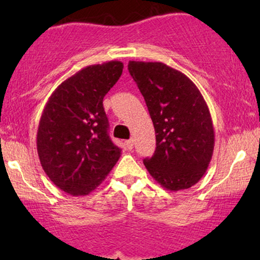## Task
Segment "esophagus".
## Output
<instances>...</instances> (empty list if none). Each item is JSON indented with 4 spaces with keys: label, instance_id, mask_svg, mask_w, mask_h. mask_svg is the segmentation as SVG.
<instances>
[{
    "label": "esophagus",
    "instance_id": "obj_1",
    "mask_svg": "<svg viewBox=\"0 0 260 260\" xmlns=\"http://www.w3.org/2000/svg\"><path fill=\"white\" fill-rule=\"evenodd\" d=\"M126 145H127V148L129 149V150H132L133 145H134V140L133 139H128L126 142Z\"/></svg>",
    "mask_w": 260,
    "mask_h": 260
}]
</instances>
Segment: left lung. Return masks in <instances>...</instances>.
<instances>
[{"mask_svg": "<svg viewBox=\"0 0 260 260\" xmlns=\"http://www.w3.org/2000/svg\"><path fill=\"white\" fill-rule=\"evenodd\" d=\"M128 71L144 96L156 149L144 165L169 190L187 189L204 176L215 134L204 98L186 74L161 62L129 61Z\"/></svg>", "mask_w": 260, "mask_h": 260, "instance_id": "obj_1", "label": "left lung"}]
</instances>
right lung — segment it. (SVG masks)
Segmentation results:
<instances>
[{
	"label": "right lung",
	"mask_w": 260,
	"mask_h": 260,
	"mask_svg": "<svg viewBox=\"0 0 260 260\" xmlns=\"http://www.w3.org/2000/svg\"><path fill=\"white\" fill-rule=\"evenodd\" d=\"M122 70L120 61L88 66L62 82L44 107L39 159L53 184L68 194H89L120 159L121 149L107 133L103 100Z\"/></svg>",
	"instance_id": "1"
}]
</instances>
